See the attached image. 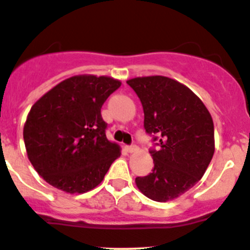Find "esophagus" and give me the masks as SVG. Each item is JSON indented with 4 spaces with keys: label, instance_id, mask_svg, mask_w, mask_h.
Wrapping results in <instances>:
<instances>
[{
    "label": "esophagus",
    "instance_id": "1",
    "mask_svg": "<svg viewBox=\"0 0 250 250\" xmlns=\"http://www.w3.org/2000/svg\"><path fill=\"white\" fill-rule=\"evenodd\" d=\"M125 149L127 150L128 153H136L138 150V147L137 146L132 145V146H127V147H125Z\"/></svg>",
    "mask_w": 250,
    "mask_h": 250
}]
</instances>
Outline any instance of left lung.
Returning <instances> with one entry per match:
<instances>
[{
	"instance_id": "left-lung-1",
	"label": "left lung",
	"mask_w": 250,
	"mask_h": 250,
	"mask_svg": "<svg viewBox=\"0 0 250 250\" xmlns=\"http://www.w3.org/2000/svg\"><path fill=\"white\" fill-rule=\"evenodd\" d=\"M126 83L142 103L146 131L159 136V150H150L154 167L136 177V186L152 201H174L208 169L215 152L211 115L196 93L174 79L140 76Z\"/></svg>"
}]
</instances>
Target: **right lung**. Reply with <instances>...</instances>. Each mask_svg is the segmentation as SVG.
Wrapping results in <instances>:
<instances>
[{"instance_id":"1","label":"right lung","mask_w":250,"mask_h":250,"mask_svg":"<svg viewBox=\"0 0 250 250\" xmlns=\"http://www.w3.org/2000/svg\"><path fill=\"white\" fill-rule=\"evenodd\" d=\"M110 76L75 75L61 81L31 107L24 124L26 154L39 175L66 193L97 187L122 154L105 136L101 108L120 87Z\"/></svg>"}]
</instances>
